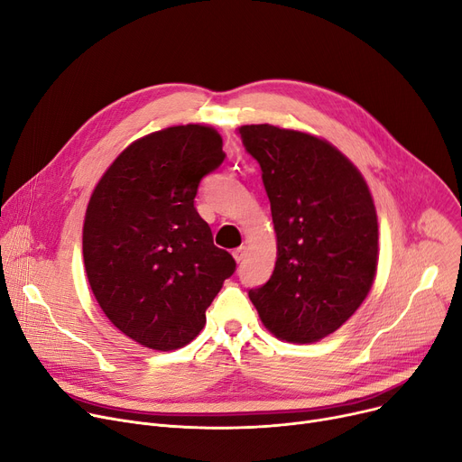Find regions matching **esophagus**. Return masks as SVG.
Listing matches in <instances>:
<instances>
[{"mask_svg": "<svg viewBox=\"0 0 462 462\" xmlns=\"http://www.w3.org/2000/svg\"><path fill=\"white\" fill-rule=\"evenodd\" d=\"M245 251H247V249H245L244 245H241V247H237V249H234V253H232V254H234L236 262H241V260H244V258H245Z\"/></svg>", "mask_w": 462, "mask_h": 462, "instance_id": "34e87169", "label": "esophagus"}]
</instances>
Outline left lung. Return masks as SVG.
I'll use <instances>...</instances> for the list:
<instances>
[{"instance_id": "1", "label": "left lung", "mask_w": 462, "mask_h": 462, "mask_svg": "<svg viewBox=\"0 0 462 462\" xmlns=\"http://www.w3.org/2000/svg\"><path fill=\"white\" fill-rule=\"evenodd\" d=\"M237 133L262 168L277 234L275 270L249 298L277 338L320 341L357 310L376 275L378 221L369 187L322 138L270 124Z\"/></svg>"}]
</instances>
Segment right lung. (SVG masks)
<instances>
[{
  "label": "right lung",
  "instance_id": "add662e5",
  "mask_svg": "<svg viewBox=\"0 0 462 462\" xmlns=\"http://www.w3.org/2000/svg\"><path fill=\"white\" fill-rule=\"evenodd\" d=\"M225 157L215 129L168 127L121 152L91 194L82 236L88 281L108 320L142 346L189 345L236 272L194 208L202 178Z\"/></svg>",
  "mask_w": 462,
  "mask_h": 462
}]
</instances>
